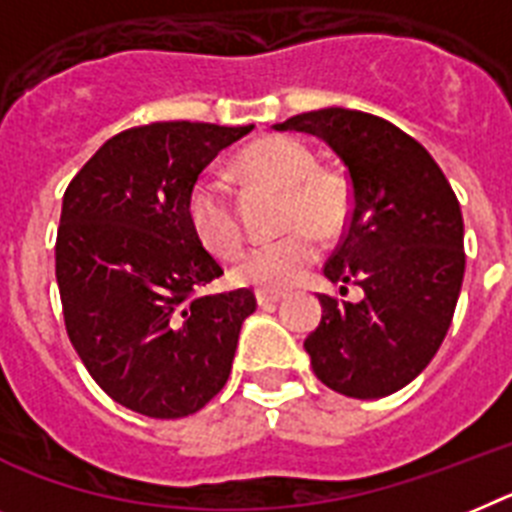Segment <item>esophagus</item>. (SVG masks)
Masks as SVG:
<instances>
[{"label":"esophagus","instance_id":"34e87169","mask_svg":"<svg viewBox=\"0 0 512 512\" xmlns=\"http://www.w3.org/2000/svg\"><path fill=\"white\" fill-rule=\"evenodd\" d=\"M283 299V294H273V291H257V304L260 307H273Z\"/></svg>","mask_w":512,"mask_h":512}]
</instances>
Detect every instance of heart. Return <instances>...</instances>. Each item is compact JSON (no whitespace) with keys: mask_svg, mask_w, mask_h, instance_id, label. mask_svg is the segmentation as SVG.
Returning <instances> with one entry per match:
<instances>
[{"mask_svg":"<svg viewBox=\"0 0 512 512\" xmlns=\"http://www.w3.org/2000/svg\"><path fill=\"white\" fill-rule=\"evenodd\" d=\"M249 179L286 192L283 226L289 234L247 247L231 265L239 286L257 291L289 289L302 281L320 257V236H333L349 216V187L333 171L317 169L315 153L294 137L273 135L249 145L239 156ZM187 218L197 239L218 257L234 255L242 242V223L229 192L218 179H200L187 197Z\"/></svg>","mask_w":512,"mask_h":512,"instance_id":"heart-1","label":"heart"}]
</instances>
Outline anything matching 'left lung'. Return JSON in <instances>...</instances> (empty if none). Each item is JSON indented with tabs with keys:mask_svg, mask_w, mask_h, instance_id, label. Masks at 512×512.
<instances>
[{
	"mask_svg": "<svg viewBox=\"0 0 512 512\" xmlns=\"http://www.w3.org/2000/svg\"><path fill=\"white\" fill-rule=\"evenodd\" d=\"M273 130L320 137L349 169V229L325 278L359 283L364 296H320L322 320L304 341L312 369L341 395L385 398L445 341L466 270L461 205L435 158L380 117L330 106Z\"/></svg>",
	"mask_w": 512,
	"mask_h": 512,
	"instance_id": "obj_1",
	"label": "left lung"
}]
</instances>
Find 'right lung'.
<instances>
[{"label":"right lung","instance_id":"right-lung-1","mask_svg":"<svg viewBox=\"0 0 512 512\" xmlns=\"http://www.w3.org/2000/svg\"><path fill=\"white\" fill-rule=\"evenodd\" d=\"M247 127L153 122L101 145L64 192L57 283L67 336L90 377L153 419L200 411L231 375L249 289L197 296L223 276L187 197Z\"/></svg>","mask_w":512,"mask_h":512}]
</instances>
